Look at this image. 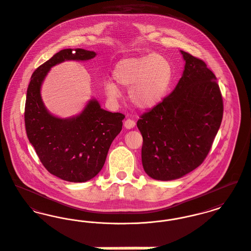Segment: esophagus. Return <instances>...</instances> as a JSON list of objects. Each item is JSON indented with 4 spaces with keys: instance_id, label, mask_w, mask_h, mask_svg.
Wrapping results in <instances>:
<instances>
[{
    "instance_id": "obj_1",
    "label": "esophagus",
    "mask_w": 251,
    "mask_h": 251,
    "mask_svg": "<svg viewBox=\"0 0 251 251\" xmlns=\"http://www.w3.org/2000/svg\"><path fill=\"white\" fill-rule=\"evenodd\" d=\"M135 122H134V120L132 119H126V121H125V124H124V126H125V127L126 128H127V129H131V128H133L134 126H135Z\"/></svg>"
}]
</instances>
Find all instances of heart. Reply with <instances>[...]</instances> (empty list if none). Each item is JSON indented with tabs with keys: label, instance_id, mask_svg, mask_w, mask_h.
Returning <instances> with one entry per match:
<instances>
[{
	"label": "heart",
	"instance_id": "1",
	"mask_svg": "<svg viewBox=\"0 0 251 251\" xmlns=\"http://www.w3.org/2000/svg\"><path fill=\"white\" fill-rule=\"evenodd\" d=\"M113 79L122 87L129 89V100L138 108H152L166 97L172 81V67L166 57L149 54L121 60L112 72ZM104 90L111 99H118L121 92L111 82L104 84Z\"/></svg>",
	"mask_w": 251,
	"mask_h": 251
}]
</instances>
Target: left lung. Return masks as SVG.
<instances>
[{
    "label": "left lung",
    "mask_w": 251,
    "mask_h": 251,
    "mask_svg": "<svg viewBox=\"0 0 251 251\" xmlns=\"http://www.w3.org/2000/svg\"><path fill=\"white\" fill-rule=\"evenodd\" d=\"M185 65L174 90L137 122L142 163L155 180L179 179L200 166L220 128L224 104L214 73L181 50Z\"/></svg>",
    "instance_id": "obj_1"
}]
</instances>
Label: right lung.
<instances>
[{"instance_id": "add662e5", "label": "right lung", "mask_w": 251, "mask_h": 251, "mask_svg": "<svg viewBox=\"0 0 251 251\" xmlns=\"http://www.w3.org/2000/svg\"><path fill=\"white\" fill-rule=\"evenodd\" d=\"M95 56L94 51L82 49L74 52L63 50L34 71L27 87L25 108L27 138L47 170L67 182H86L100 172L111 143L122 130L125 115L106 111L92 99L79 115L56 117L43 102L41 86L51 67Z\"/></svg>"}]
</instances>
